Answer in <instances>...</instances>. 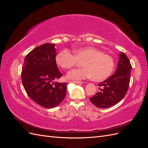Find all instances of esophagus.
Segmentation results:
<instances>
[{
	"instance_id": "1",
	"label": "esophagus",
	"mask_w": 148,
	"mask_h": 148,
	"mask_svg": "<svg viewBox=\"0 0 148 148\" xmlns=\"http://www.w3.org/2000/svg\"><path fill=\"white\" fill-rule=\"evenodd\" d=\"M70 83H75V84H79V83H83V82H79V81H71Z\"/></svg>"
}]
</instances>
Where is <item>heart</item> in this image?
<instances>
[{
  "label": "heart",
  "mask_w": 148,
  "mask_h": 148,
  "mask_svg": "<svg viewBox=\"0 0 148 148\" xmlns=\"http://www.w3.org/2000/svg\"><path fill=\"white\" fill-rule=\"evenodd\" d=\"M73 55L68 50L61 51L56 57V64L62 69L69 70L82 62L83 66L74 69L67 75L72 79L91 78L95 82L104 81L112 73L114 60L110 56L103 53L95 47L89 46L74 49Z\"/></svg>",
  "instance_id": "1"
}]
</instances>
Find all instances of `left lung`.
I'll return each mask as SVG.
<instances>
[{
	"label": "left lung",
	"mask_w": 148,
	"mask_h": 148,
	"mask_svg": "<svg viewBox=\"0 0 148 148\" xmlns=\"http://www.w3.org/2000/svg\"><path fill=\"white\" fill-rule=\"evenodd\" d=\"M119 64L114 74L99 83V91L90 98L91 103L98 108H108L117 104L126 95L130 81L132 65L122 52L120 53Z\"/></svg>",
	"instance_id": "left-lung-1"
}]
</instances>
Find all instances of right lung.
<instances>
[{"mask_svg":"<svg viewBox=\"0 0 148 148\" xmlns=\"http://www.w3.org/2000/svg\"><path fill=\"white\" fill-rule=\"evenodd\" d=\"M55 44H44L34 48L25 58L21 80L28 96L36 104L53 108L63 101L66 83L54 82L62 73L56 62Z\"/></svg>","mask_w":148,"mask_h":148,"instance_id":"obj_1","label":"right lung"}]
</instances>
